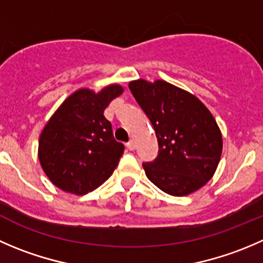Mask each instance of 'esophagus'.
Here are the masks:
<instances>
[{"label":"esophagus","mask_w":263,"mask_h":263,"mask_svg":"<svg viewBox=\"0 0 263 263\" xmlns=\"http://www.w3.org/2000/svg\"><path fill=\"white\" fill-rule=\"evenodd\" d=\"M127 147H128L129 150H135V147H136V142H135L134 140H131V141L127 142Z\"/></svg>","instance_id":"1"}]
</instances>
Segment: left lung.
Wrapping results in <instances>:
<instances>
[{
	"mask_svg": "<svg viewBox=\"0 0 263 263\" xmlns=\"http://www.w3.org/2000/svg\"><path fill=\"white\" fill-rule=\"evenodd\" d=\"M132 95L154 127L159 154L144 163L146 177L164 193H195L215 175L222 154V134L210 109L189 91L165 81L135 80Z\"/></svg>",
	"mask_w": 263,
	"mask_h": 263,
	"instance_id": "obj_1",
	"label": "left lung"
}]
</instances>
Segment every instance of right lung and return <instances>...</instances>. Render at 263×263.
<instances>
[{"mask_svg":"<svg viewBox=\"0 0 263 263\" xmlns=\"http://www.w3.org/2000/svg\"><path fill=\"white\" fill-rule=\"evenodd\" d=\"M123 91L118 83L98 92L80 88L61 103L45 124L38 140V159L56 187L83 195L113 175L124 146L114 140L104 110Z\"/></svg>","mask_w":263,"mask_h":263,"instance_id":"right-lung-1","label":"right lung"}]
</instances>
